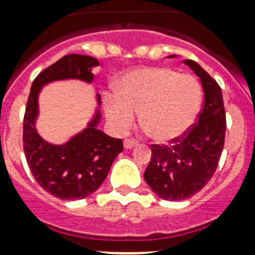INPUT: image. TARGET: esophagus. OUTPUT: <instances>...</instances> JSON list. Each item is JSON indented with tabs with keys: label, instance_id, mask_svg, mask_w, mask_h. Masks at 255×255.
Wrapping results in <instances>:
<instances>
[{
	"label": "esophagus",
	"instance_id": "1",
	"mask_svg": "<svg viewBox=\"0 0 255 255\" xmlns=\"http://www.w3.org/2000/svg\"><path fill=\"white\" fill-rule=\"evenodd\" d=\"M135 144H136V140L133 138H128L124 140V147H126V149H132Z\"/></svg>",
	"mask_w": 255,
	"mask_h": 255
}]
</instances>
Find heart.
I'll return each instance as SVG.
<instances>
[{
  "instance_id": "b5f03b06",
  "label": "heart",
  "mask_w": 255,
  "mask_h": 255,
  "mask_svg": "<svg viewBox=\"0 0 255 255\" xmlns=\"http://www.w3.org/2000/svg\"><path fill=\"white\" fill-rule=\"evenodd\" d=\"M199 108L197 80L166 67L135 68L123 75L117 94L105 97L106 116L116 131H127L139 113L144 129L158 142H169L186 132Z\"/></svg>"
}]
</instances>
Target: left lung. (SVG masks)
I'll return each instance as SVG.
<instances>
[{"label":"left lung","instance_id":"left-lung-1","mask_svg":"<svg viewBox=\"0 0 255 255\" xmlns=\"http://www.w3.org/2000/svg\"><path fill=\"white\" fill-rule=\"evenodd\" d=\"M201 79L205 101L198 120L169 144H151L144 171L150 188L168 201H183L201 191L213 177L225 139V109L219 83L201 65L184 60Z\"/></svg>","mask_w":255,"mask_h":255}]
</instances>
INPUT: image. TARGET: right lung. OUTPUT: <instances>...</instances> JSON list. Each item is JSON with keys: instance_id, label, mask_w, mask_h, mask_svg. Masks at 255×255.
Masks as SVG:
<instances>
[{"instance_id": "right-lung-1", "label": "right lung", "mask_w": 255, "mask_h": 255, "mask_svg": "<svg viewBox=\"0 0 255 255\" xmlns=\"http://www.w3.org/2000/svg\"><path fill=\"white\" fill-rule=\"evenodd\" d=\"M98 61L89 56L68 54L45 68L32 82L23 120V147L27 164L38 184L60 199H82L105 180L113 161L123 151L122 139L111 138L95 128L98 116L83 132L63 146L45 142L36 133L38 93L52 80L79 78L93 80Z\"/></svg>"}]
</instances>
